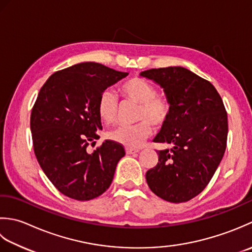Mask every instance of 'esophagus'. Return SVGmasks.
I'll return each instance as SVG.
<instances>
[{
  "label": "esophagus",
  "instance_id": "obj_1",
  "mask_svg": "<svg viewBox=\"0 0 252 252\" xmlns=\"http://www.w3.org/2000/svg\"><path fill=\"white\" fill-rule=\"evenodd\" d=\"M125 151L127 155H133V153H138L140 150L139 149H136V148H126Z\"/></svg>",
  "mask_w": 252,
  "mask_h": 252
}]
</instances>
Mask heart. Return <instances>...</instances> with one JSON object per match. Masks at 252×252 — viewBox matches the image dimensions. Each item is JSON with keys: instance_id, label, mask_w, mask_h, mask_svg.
I'll list each match as a JSON object with an SVG mask.
<instances>
[{"instance_id": "1", "label": "heart", "mask_w": 252, "mask_h": 252, "mask_svg": "<svg viewBox=\"0 0 252 252\" xmlns=\"http://www.w3.org/2000/svg\"><path fill=\"white\" fill-rule=\"evenodd\" d=\"M121 91L126 97L140 103L138 119H147L152 124L161 125L169 114V104L164 97L157 95V89L151 83L140 77H133L121 86ZM97 114L100 119L110 124L116 120L119 100L111 89L102 92L97 100ZM151 133L149 122L143 120L135 125H123L109 132L111 140L128 148H136Z\"/></svg>"}]
</instances>
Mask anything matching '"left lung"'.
I'll use <instances>...</instances> for the list:
<instances>
[{"label": "left lung", "instance_id": "obj_1", "mask_svg": "<svg viewBox=\"0 0 252 252\" xmlns=\"http://www.w3.org/2000/svg\"><path fill=\"white\" fill-rule=\"evenodd\" d=\"M141 77L164 91L169 114L153 141L158 162L146 173L148 186L168 202H186L207 187L222 161L227 141V114L214 86L181 66L148 69Z\"/></svg>", "mask_w": 252, "mask_h": 252}]
</instances>
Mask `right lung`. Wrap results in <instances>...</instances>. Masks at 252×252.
Instances as JSON below:
<instances>
[{"mask_svg":"<svg viewBox=\"0 0 252 252\" xmlns=\"http://www.w3.org/2000/svg\"><path fill=\"white\" fill-rule=\"evenodd\" d=\"M128 73L84 62L56 71L40 89L30 117L34 155L45 175L71 199L87 201L103 193L125 156L120 143L104 140L88 152L100 138L99 96Z\"/></svg>","mask_w":252,"mask_h":252,"instance_id":"right-lung-1","label":"right lung"}]
</instances>
